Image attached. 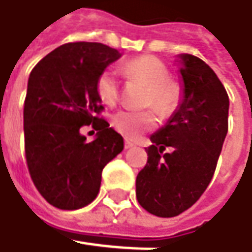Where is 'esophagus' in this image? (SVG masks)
<instances>
[{
	"mask_svg": "<svg viewBox=\"0 0 252 252\" xmlns=\"http://www.w3.org/2000/svg\"><path fill=\"white\" fill-rule=\"evenodd\" d=\"M124 145H126V149H129V148H134L135 146V143L132 142L131 139H126V143H124Z\"/></svg>",
	"mask_w": 252,
	"mask_h": 252,
	"instance_id": "esophagus-1",
	"label": "esophagus"
}]
</instances>
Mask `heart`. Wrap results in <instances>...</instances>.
I'll return each instance as SVG.
<instances>
[{
    "label": "heart",
    "instance_id": "obj_1",
    "mask_svg": "<svg viewBox=\"0 0 252 252\" xmlns=\"http://www.w3.org/2000/svg\"><path fill=\"white\" fill-rule=\"evenodd\" d=\"M121 72L128 79L146 86L143 104L152 106L159 116L169 117L177 109L181 89L177 83L170 81L169 69L156 57L139 56L126 61L121 65ZM96 91L103 103L114 104L118 99V81L116 75L111 71L101 72L96 82ZM111 124L121 135L126 138H136L156 126V117L152 110H120L111 118Z\"/></svg>",
    "mask_w": 252,
    "mask_h": 252
}]
</instances>
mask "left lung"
Wrapping results in <instances>:
<instances>
[{"mask_svg":"<svg viewBox=\"0 0 252 252\" xmlns=\"http://www.w3.org/2000/svg\"><path fill=\"white\" fill-rule=\"evenodd\" d=\"M183 94L164 126L151 135L148 163L136 176L138 202L173 218L191 208L212 180L227 134L229 96L201 58L178 54ZM170 146L172 152L161 155Z\"/></svg>","mask_w":252,"mask_h":252,"instance_id":"left-lung-1","label":"left lung"}]
</instances>
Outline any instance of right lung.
Returning a JSON list of instances; mask_svg holds the SVG:
<instances>
[{"instance_id":"add662e5","label":"right lung","mask_w":252,"mask_h":252,"mask_svg":"<svg viewBox=\"0 0 252 252\" xmlns=\"http://www.w3.org/2000/svg\"><path fill=\"white\" fill-rule=\"evenodd\" d=\"M120 57L101 43H66L29 75L23 107L26 161L37 191L58 209L91 204L104 166L124 149L123 136L96 117L103 110L97 78ZM91 124L98 134L88 143L80 128Z\"/></svg>"}]
</instances>
